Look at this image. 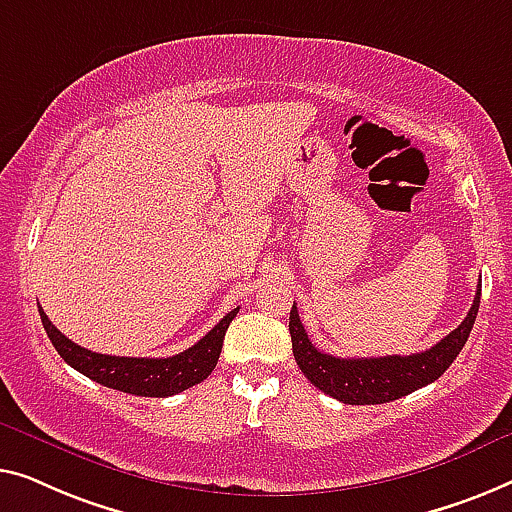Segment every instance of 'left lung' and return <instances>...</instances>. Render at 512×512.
Returning a JSON list of instances; mask_svg holds the SVG:
<instances>
[{
	"label": "left lung",
	"mask_w": 512,
	"mask_h": 512,
	"mask_svg": "<svg viewBox=\"0 0 512 512\" xmlns=\"http://www.w3.org/2000/svg\"><path fill=\"white\" fill-rule=\"evenodd\" d=\"M480 306V285L475 292L473 306L462 325L450 331L434 348L415 352V355H387V357H359L341 359L320 352L308 338L301 325L297 306L290 311V336L292 352L299 369L311 383L329 397L350 406H371L406 397L420 387L441 378L450 364L455 362L464 343L469 341L475 315Z\"/></svg>",
	"instance_id": "1"
}]
</instances>
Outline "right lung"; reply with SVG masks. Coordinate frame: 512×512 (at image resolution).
Returning <instances> with one entry per match:
<instances>
[{
    "label": "right lung",
    "mask_w": 512,
    "mask_h": 512,
    "mask_svg": "<svg viewBox=\"0 0 512 512\" xmlns=\"http://www.w3.org/2000/svg\"><path fill=\"white\" fill-rule=\"evenodd\" d=\"M43 329L55 345L57 355L83 376L95 383L120 390L134 397H171L187 390V387L201 383L211 376L218 364L222 341L229 322L236 318L239 308L229 311L218 325H215L204 338H199L192 348L178 352L174 357H113L81 348L57 329L48 315L39 306Z\"/></svg>",
    "instance_id": "add662e5"
}]
</instances>
